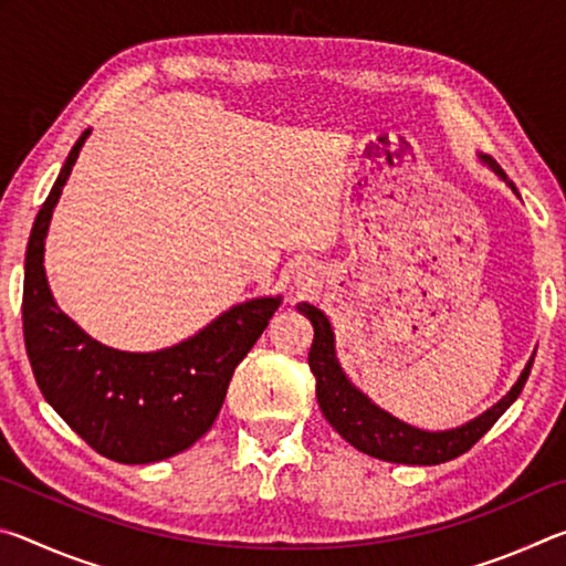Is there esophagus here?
<instances>
[{
	"instance_id": "obj_1",
	"label": "esophagus",
	"mask_w": 566,
	"mask_h": 566,
	"mask_svg": "<svg viewBox=\"0 0 566 566\" xmlns=\"http://www.w3.org/2000/svg\"><path fill=\"white\" fill-rule=\"evenodd\" d=\"M300 280H302V276H300ZM302 284H304V280H302Z\"/></svg>"
}]
</instances>
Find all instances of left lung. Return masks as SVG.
<instances>
[{
  "instance_id": "1",
  "label": "left lung",
  "mask_w": 566,
  "mask_h": 566,
  "mask_svg": "<svg viewBox=\"0 0 566 566\" xmlns=\"http://www.w3.org/2000/svg\"><path fill=\"white\" fill-rule=\"evenodd\" d=\"M479 161L490 167L494 175L520 197L514 181L504 175L502 167L496 165L492 157L479 155ZM296 310H300V314H304L314 327L310 369L314 379H317V401L324 419H327L334 427V432H339L354 449L395 464L432 467L469 452L479 439L490 432L494 421L514 405V399L520 397L526 379H530L536 354L534 352L530 361L524 364L522 375L514 381L512 389L479 417L452 429H421L415 424H407V421H401L399 417L389 415L387 409L375 405V401L364 395V391L347 377V371L342 369V364L337 359V344H334V329L327 314L310 302H300Z\"/></svg>"
}]
</instances>
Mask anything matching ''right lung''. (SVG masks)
I'll return each mask as SVG.
<instances>
[{"label": "right lung", "instance_id": "add662e5", "mask_svg": "<svg viewBox=\"0 0 566 566\" xmlns=\"http://www.w3.org/2000/svg\"><path fill=\"white\" fill-rule=\"evenodd\" d=\"M90 129L76 139L34 219L24 260V344L36 385L94 452L119 464L175 457L212 429L234 367L280 310L282 294L254 296L157 352H122L90 337L56 306L44 272L54 207Z\"/></svg>", "mask_w": 566, "mask_h": 566}]
</instances>
